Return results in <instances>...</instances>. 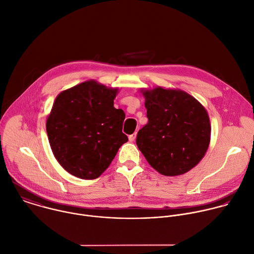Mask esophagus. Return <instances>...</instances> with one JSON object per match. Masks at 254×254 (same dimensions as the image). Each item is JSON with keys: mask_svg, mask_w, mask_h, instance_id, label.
Wrapping results in <instances>:
<instances>
[{"mask_svg": "<svg viewBox=\"0 0 254 254\" xmlns=\"http://www.w3.org/2000/svg\"><path fill=\"white\" fill-rule=\"evenodd\" d=\"M135 137H136V132L130 134V135L128 136V139H129V141H133V140L135 139Z\"/></svg>", "mask_w": 254, "mask_h": 254, "instance_id": "1", "label": "esophagus"}]
</instances>
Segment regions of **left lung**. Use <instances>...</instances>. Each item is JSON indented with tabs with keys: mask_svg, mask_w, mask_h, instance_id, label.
Masks as SVG:
<instances>
[{
	"mask_svg": "<svg viewBox=\"0 0 254 254\" xmlns=\"http://www.w3.org/2000/svg\"><path fill=\"white\" fill-rule=\"evenodd\" d=\"M148 123L136 144L147 162L165 176L188 172L204 157L211 138L207 111L181 90L144 91Z\"/></svg>",
	"mask_w": 254,
	"mask_h": 254,
	"instance_id": "8db88e82",
	"label": "left lung"
}]
</instances>
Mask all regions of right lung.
I'll return each mask as SVG.
<instances>
[{"instance_id":"add662e5","label":"right lung","mask_w":254,"mask_h":254,"mask_svg":"<svg viewBox=\"0 0 254 254\" xmlns=\"http://www.w3.org/2000/svg\"><path fill=\"white\" fill-rule=\"evenodd\" d=\"M116 94L117 89L87 81L55 99L46 132L55 158L73 176L98 178L128 140L123 132L126 115L114 107Z\"/></svg>"}]
</instances>
